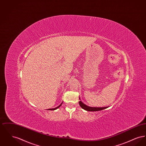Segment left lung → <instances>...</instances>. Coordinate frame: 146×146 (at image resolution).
<instances>
[{
  "instance_id": "left-lung-1",
  "label": "left lung",
  "mask_w": 146,
  "mask_h": 146,
  "mask_svg": "<svg viewBox=\"0 0 146 146\" xmlns=\"http://www.w3.org/2000/svg\"><path fill=\"white\" fill-rule=\"evenodd\" d=\"M79 99H80V98H79ZM79 104L80 106L83 109L86 110V111H98L103 110H104V109H106V108H107L108 107H91L88 106L87 105L84 104L81 101H80L79 102Z\"/></svg>"
}]
</instances>
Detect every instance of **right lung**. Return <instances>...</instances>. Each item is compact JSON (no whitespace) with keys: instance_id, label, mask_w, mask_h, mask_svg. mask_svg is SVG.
<instances>
[{"instance_id":"obj_1","label":"right lung","mask_w":146,"mask_h":146,"mask_svg":"<svg viewBox=\"0 0 146 146\" xmlns=\"http://www.w3.org/2000/svg\"><path fill=\"white\" fill-rule=\"evenodd\" d=\"M62 103L63 102H62V103H61V104H60V105H59L58 107H56V108H51V109H49L48 110H50V111H54V110H57V108H59V107H60V106L62 105Z\"/></svg>"}]
</instances>
